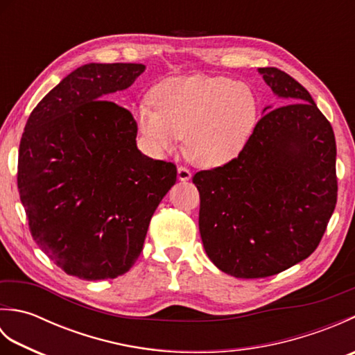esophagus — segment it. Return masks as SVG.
<instances>
[{"instance_id": "34e87169", "label": "esophagus", "mask_w": 355, "mask_h": 355, "mask_svg": "<svg viewBox=\"0 0 355 355\" xmlns=\"http://www.w3.org/2000/svg\"><path fill=\"white\" fill-rule=\"evenodd\" d=\"M177 177L180 182H189V180L192 178V173L189 169L184 168V166H180V168L177 169Z\"/></svg>"}]
</instances>
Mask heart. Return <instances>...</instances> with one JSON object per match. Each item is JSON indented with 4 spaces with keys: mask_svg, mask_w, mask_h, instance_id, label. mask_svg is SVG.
<instances>
[{
    "mask_svg": "<svg viewBox=\"0 0 355 355\" xmlns=\"http://www.w3.org/2000/svg\"><path fill=\"white\" fill-rule=\"evenodd\" d=\"M150 101L134 108L145 148L153 155H164L186 139L187 157L205 168L236 158L259 114L253 88L225 76H172L153 88Z\"/></svg>",
    "mask_w": 355,
    "mask_h": 355,
    "instance_id": "b5f03b06",
    "label": "heart"
}]
</instances>
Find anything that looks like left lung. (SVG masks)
Segmentation results:
<instances>
[{
    "mask_svg": "<svg viewBox=\"0 0 355 355\" xmlns=\"http://www.w3.org/2000/svg\"><path fill=\"white\" fill-rule=\"evenodd\" d=\"M258 71L286 105L263 108L236 158L192 178L209 259L243 279L273 276L306 259L337 201L333 126L297 80L275 67Z\"/></svg>",
    "mask_w": 355,
    "mask_h": 355,
    "instance_id": "obj_1",
    "label": "left lung"
}]
</instances>
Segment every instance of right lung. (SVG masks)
Listing matches in <instances>:
<instances>
[{
    "instance_id": "1",
    "label": "right lung",
    "mask_w": 355,
    "mask_h": 355,
    "mask_svg": "<svg viewBox=\"0 0 355 355\" xmlns=\"http://www.w3.org/2000/svg\"><path fill=\"white\" fill-rule=\"evenodd\" d=\"M143 64H85L30 114L18 189L35 243L67 275L114 279L137 261L157 206L177 182L173 163L141 154L132 114L111 102Z\"/></svg>"
}]
</instances>
